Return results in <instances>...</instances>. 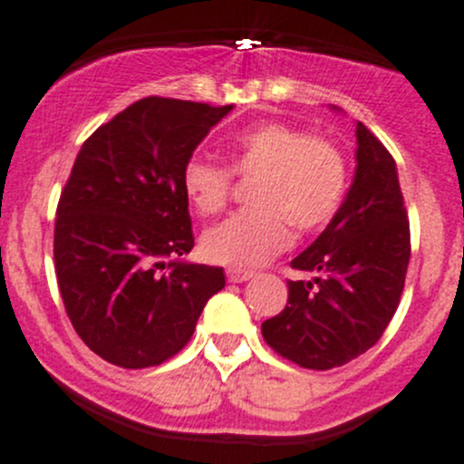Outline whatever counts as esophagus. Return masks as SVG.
Segmentation results:
<instances>
[{
  "instance_id": "1",
  "label": "esophagus",
  "mask_w": 464,
  "mask_h": 464,
  "mask_svg": "<svg viewBox=\"0 0 464 464\" xmlns=\"http://www.w3.org/2000/svg\"><path fill=\"white\" fill-rule=\"evenodd\" d=\"M227 278H228V283H245V280L254 278V271H246V269H227Z\"/></svg>"
}]
</instances>
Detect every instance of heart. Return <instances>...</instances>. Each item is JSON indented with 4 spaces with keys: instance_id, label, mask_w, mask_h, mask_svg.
<instances>
[{
    "instance_id": "obj_1",
    "label": "heart",
    "mask_w": 464,
    "mask_h": 464,
    "mask_svg": "<svg viewBox=\"0 0 464 464\" xmlns=\"http://www.w3.org/2000/svg\"><path fill=\"white\" fill-rule=\"evenodd\" d=\"M228 168L190 159L181 170V188L204 218L222 213L231 198L233 175L256 177L251 210L231 215L202 236L208 262L231 269H254L292 245L294 227L321 231L334 219L348 190V161L339 145L287 123H260L233 134Z\"/></svg>"
}]
</instances>
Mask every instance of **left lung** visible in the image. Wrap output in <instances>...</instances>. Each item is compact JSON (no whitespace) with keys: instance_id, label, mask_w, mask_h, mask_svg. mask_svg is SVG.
I'll list each match as a JSON object with an SVG mask.
<instances>
[{"instance_id":"left-lung-1","label":"left lung","mask_w":464,"mask_h":464,"mask_svg":"<svg viewBox=\"0 0 464 464\" xmlns=\"http://www.w3.org/2000/svg\"><path fill=\"white\" fill-rule=\"evenodd\" d=\"M336 110V107H334ZM353 186L325 231L292 260L287 305L262 323L266 343L312 371L343 366L377 343L400 305L411 231L395 159L357 123Z\"/></svg>"}]
</instances>
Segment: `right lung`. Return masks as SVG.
<instances>
[{"label": "right lung", "mask_w": 464, "mask_h": 464, "mask_svg": "<svg viewBox=\"0 0 464 464\" xmlns=\"http://www.w3.org/2000/svg\"><path fill=\"white\" fill-rule=\"evenodd\" d=\"M233 105L150 96L82 143L58 202L53 258L73 330L121 368L159 366L224 287L195 245L181 170Z\"/></svg>", "instance_id": "right-lung-1"}]
</instances>
